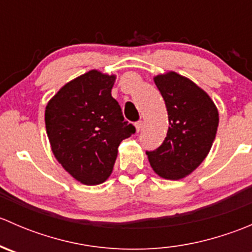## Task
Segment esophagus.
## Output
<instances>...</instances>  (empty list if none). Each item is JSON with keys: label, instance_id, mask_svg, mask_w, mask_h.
I'll use <instances>...</instances> for the list:
<instances>
[{"label": "esophagus", "instance_id": "34e87169", "mask_svg": "<svg viewBox=\"0 0 252 252\" xmlns=\"http://www.w3.org/2000/svg\"><path fill=\"white\" fill-rule=\"evenodd\" d=\"M141 128H142V122H141V121H140V122H136V123H135L136 133H139V131L141 130Z\"/></svg>", "mask_w": 252, "mask_h": 252}]
</instances>
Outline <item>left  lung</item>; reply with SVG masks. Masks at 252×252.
Instances as JSON below:
<instances>
[{
    "label": "left lung",
    "mask_w": 252,
    "mask_h": 252,
    "mask_svg": "<svg viewBox=\"0 0 252 252\" xmlns=\"http://www.w3.org/2000/svg\"><path fill=\"white\" fill-rule=\"evenodd\" d=\"M167 112L168 131L163 144L146 152L155 173L169 180L191 174L207 157L217 134L220 114L204 89L184 75L169 70L157 74Z\"/></svg>",
    "instance_id": "1"
}]
</instances>
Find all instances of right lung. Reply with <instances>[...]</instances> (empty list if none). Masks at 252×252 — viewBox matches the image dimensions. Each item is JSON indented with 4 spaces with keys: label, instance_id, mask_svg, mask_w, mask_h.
<instances>
[{
    "label": "right lung",
    "instance_id": "add662e5",
    "mask_svg": "<svg viewBox=\"0 0 252 252\" xmlns=\"http://www.w3.org/2000/svg\"><path fill=\"white\" fill-rule=\"evenodd\" d=\"M116 78V74L89 70L64 84L45 110L52 154L81 184L106 182L121 141L135 133L112 97Z\"/></svg>",
    "mask_w": 252,
    "mask_h": 252
}]
</instances>
